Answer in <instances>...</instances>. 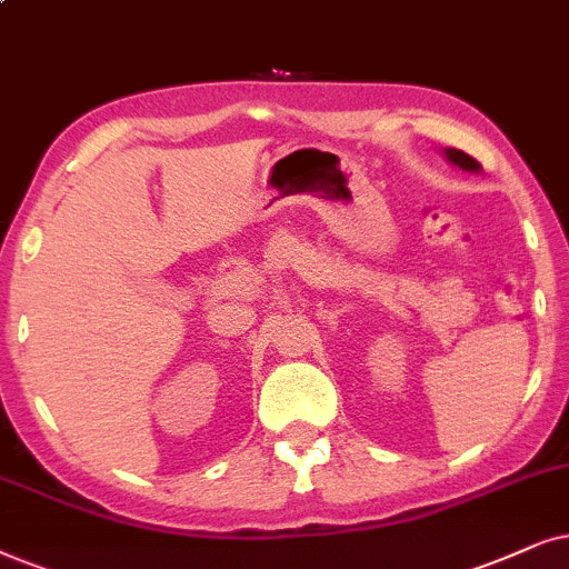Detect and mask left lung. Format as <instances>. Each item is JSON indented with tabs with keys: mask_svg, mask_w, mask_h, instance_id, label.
<instances>
[{
	"mask_svg": "<svg viewBox=\"0 0 569 569\" xmlns=\"http://www.w3.org/2000/svg\"><path fill=\"white\" fill-rule=\"evenodd\" d=\"M445 156L450 158L452 163H458L460 169H468V171H479L481 169V163L476 161L473 156H468V153H463V150H456V148H448L445 150Z\"/></svg>",
	"mask_w": 569,
	"mask_h": 569,
	"instance_id": "1",
	"label": "left lung"
}]
</instances>
